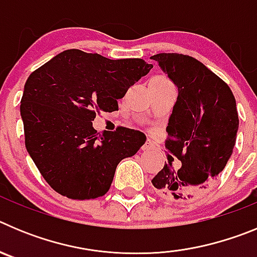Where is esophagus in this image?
<instances>
[{"label":"esophagus","instance_id":"esophagus-1","mask_svg":"<svg viewBox=\"0 0 257 257\" xmlns=\"http://www.w3.org/2000/svg\"><path fill=\"white\" fill-rule=\"evenodd\" d=\"M156 148V147H154V144L152 142H147L145 143L144 145H143V151L144 152H147V151H152V149H154Z\"/></svg>","mask_w":257,"mask_h":257}]
</instances>
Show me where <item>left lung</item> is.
Segmentation results:
<instances>
[{
    "instance_id": "obj_1",
    "label": "left lung",
    "mask_w": 257,
    "mask_h": 257,
    "mask_svg": "<svg viewBox=\"0 0 257 257\" xmlns=\"http://www.w3.org/2000/svg\"><path fill=\"white\" fill-rule=\"evenodd\" d=\"M152 59L178 87L165 147L181 162L179 169L166 163L152 184L166 198L188 201L212 185L233 153L239 124L234 95L192 56L163 52Z\"/></svg>"
}]
</instances>
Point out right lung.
Listing matches in <instances>:
<instances>
[{"instance_id": "right-lung-1", "label": "right lung", "mask_w": 257, "mask_h": 257, "mask_svg": "<svg viewBox=\"0 0 257 257\" xmlns=\"http://www.w3.org/2000/svg\"><path fill=\"white\" fill-rule=\"evenodd\" d=\"M152 68L143 59L112 60L72 49L32 72L20 101L26 148L55 192L72 199L108 192L118 163L147 138L127 127L100 134L92 121L117 110L118 99Z\"/></svg>"}]
</instances>
